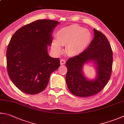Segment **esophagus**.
Instances as JSON below:
<instances>
[{"mask_svg": "<svg viewBox=\"0 0 124 124\" xmlns=\"http://www.w3.org/2000/svg\"><path fill=\"white\" fill-rule=\"evenodd\" d=\"M66 63V60L64 59H60V64L61 65H64Z\"/></svg>", "mask_w": 124, "mask_h": 124, "instance_id": "obj_1", "label": "esophagus"}]
</instances>
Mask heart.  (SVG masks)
<instances>
[{
	"label": "heart",
	"instance_id": "obj_1",
	"mask_svg": "<svg viewBox=\"0 0 124 124\" xmlns=\"http://www.w3.org/2000/svg\"><path fill=\"white\" fill-rule=\"evenodd\" d=\"M91 35L87 30L77 25L62 28L57 33V40L53 41L52 47L57 52L61 51L62 45H67L66 51L69 55L76 56L84 52L89 46Z\"/></svg>",
	"mask_w": 124,
	"mask_h": 124
}]
</instances>
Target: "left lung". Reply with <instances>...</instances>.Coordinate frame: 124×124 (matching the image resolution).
Wrapping results in <instances>:
<instances>
[{
  "instance_id": "8db88e82",
  "label": "left lung",
  "mask_w": 124,
  "mask_h": 124,
  "mask_svg": "<svg viewBox=\"0 0 124 124\" xmlns=\"http://www.w3.org/2000/svg\"><path fill=\"white\" fill-rule=\"evenodd\" d=\"M94 37L83 53L70 58L66 62V81L70 92L74 95L87 97L96 94L105 87L111 78L113 53L110 44L102 32L94 29ZM94 61L97 66V78L93 81L84 77L83 65Z\"/></svg>"
}]
</instances>
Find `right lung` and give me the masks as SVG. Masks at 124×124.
Returning a JSON list of instances; mask_svg holds the SVG:
<instances>
[{
  "label": "right lung",
  "instance_id": "add662e5",
  "mask_svg": "<svg viewBox=\"0 0 124 124\" xmlns=\"http://www.w3.org/2000/svg\"><path fill=\"white\" fill-rule=\"evenodd\" d=\"M58 24L53 20H38L20 28L12 37L6 52L7 70L14 85L22 92H42L51 74L60 66L59 58L47 53L51 33Z\"/></svg>",
  "mask_w": 124,
  "mask_h": 124
}]
</instances>
